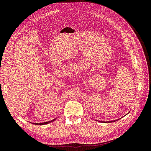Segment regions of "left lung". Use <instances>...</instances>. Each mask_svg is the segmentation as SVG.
Instances as JSON below:
<instances>
[{"label": "left lung", "instance_id": "left-lung-1", "mask_svg": "<svg viewBox=\"0 0 151 151\" xmlns=\"http://www.w3.org/2000/svg\"><path fill=\"white\" fill-rule=\"evenodd\" d=\"M111 122H113V121H111ZM108 122H106V123H108Z\"/></svg>", "mask_w": 151, "mask_h": 151}]
</instances>
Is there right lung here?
<instances>
[{
  "mask_svg": "<svg viewBox=\"0 0 151 151\" xmlns=\"http://www.w3.org/2000/svg\"><path fill=\"white\" fill-rule=\"evenodd\" d=\"M55 120H52V121H49V122H44V123H34V124H35V125H45V124H48V123H50V122H53V121H54Z\"/></svg>",
  "mask_w": 151,
  "mask_h": 151,
  "instance_id": "add662e5",
  "label": "right lung"
}]
</instances>
